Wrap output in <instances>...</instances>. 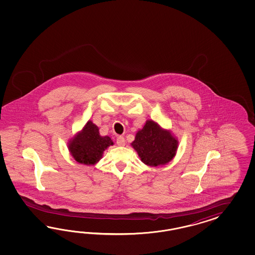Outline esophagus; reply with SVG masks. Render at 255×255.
I'll list each match as a JSON object with an SVG mask.
<instances>
[{
    "label": "esophagus",
    "instance_id": "34e87169",
    "mask_svg": "<svg viewBox=\"0 0 255 255\" xmlns=\"http://www.w3.org/2000/svg\"><path fill=\"white\" fill-rule=\"evenodd\" d=\"M117 145L118 146H124L125 145V139H124V136H118Z\"/></svg>",
    "mask_w": 255,
    "mask_h": 255
}]
</instances>
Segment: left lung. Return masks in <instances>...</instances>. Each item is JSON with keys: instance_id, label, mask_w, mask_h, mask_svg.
Here are the masks:
<instances>
[{"instance_id": "left-lung-1", "label": "left lung", "mask_w": 255, "mask_h": 255, "mask_svg": "<svg viewBox=\"0 0 255 255\" xmlns=\"http://www.w3.org/2000/svg\"><path fill=\"white\" fill-rule=\"evenodd\" d=\"M131 146L142 162L150 166H158L173 159L178 148V141L170 131L162 130L153 121H147L136 132Z\"/></svg>"}]
</instances>
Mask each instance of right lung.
Returning a JSON list of instances; mask_svg holds the SVG:
<instances>
[{
  "instance_id": "obj_1",
  "label": "right lung",
  "mask_w": 255,
  "mask_h": 255,
  "mask_svg": "<svg viewBox=\"0 0 255 255\" xmlns=\"http://www.w3.org/2000/svg\"><path fill=\"white\" fill-rule=\"evenodd\" d=\"M113 145L109 136H101L99 128L88 122L75 138L70 141L69 150L77 162L94 164L102 158L104 150Z\"/></svg>"
}]
</instances>
